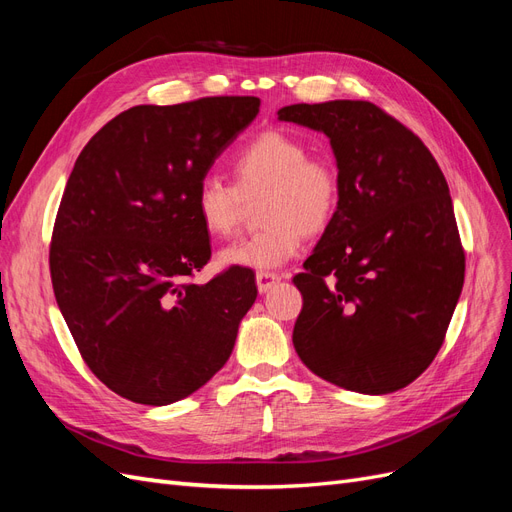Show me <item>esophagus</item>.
Returning <instances> with one entry per match:
<instances>
[{
	"label": "esophagus",
	"mask_w": 512,
	"mask_h": 512,
	"mask_svg": "<svg viewBox=\"0 0 512 512\" xmlns=\"http://www.w3.org/2000/svg\"><path fill=\"white\" fill-rule=\"evenodd\" d=\"M280 280H282V277L277 275V273H273V271H258V273H256L258 292H269Z\"/></svg>",
	"instance_id": "esophagus-1"
}]
</instances>
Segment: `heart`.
Segmentation results:
<instances>
[{"label":"heart","mask_w":512,"mask_h":512,"mask_svg":"<svg viewBox=\"0 0 512 512\" xmlns=\"http://www.w3.org/2000/svg\"><path fill=\"white\" fill-rule=\"evenodd\" d=\"M232 185L207 175L194 192L198 222L211 237H230L245 205L258 199L262 226L252 237L224 247L222 267L271 271L301 252L305 235H318L342 203V173L333 158L309 153L307 141L286 130H265L228 162Z\"/></svg>","instance_id":"1"}]
</instances>
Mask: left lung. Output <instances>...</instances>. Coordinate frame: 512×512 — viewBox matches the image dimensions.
<instances>
[{"label":"left lung","instance_id":"left-lung-1","mask_svg":"<svg viewBox=\"0 0 512 512\" xmlns=\"http://www.w3.org/2000/svg\"><path fill=\"white\" fill-rule=\"evenodd\" d=\"M282 121L331 138L342 203L305 271L292 344L322 380L382 395L436 359L466 275L448 183L404 123L365 100L290 104Z\"/></svg>","mask_w":512,"mask_h":512}]
</instances>
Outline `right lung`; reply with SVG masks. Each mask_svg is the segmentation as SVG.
<instances>
[{"label":"right lung","instance_id":"1","mask_svg":"<svg viewBox=\"0 0 512 512\" xmlns=\"http://www.w3.org/2000/svg\"><path fill=\"white\" fill-rule=\"evenodd\" d=\"M260 111L254 96L141 104L94 134L53 226L57 305L83 361L113 393L166 406L209 382L256 301L250 269L192 282L211 258L194 192Z\"/></svg>","mask_w":512,"mask_h":512}]
</instances>
